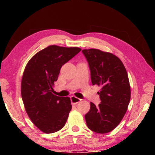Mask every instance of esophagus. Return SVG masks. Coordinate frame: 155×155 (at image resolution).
I'll list each match as a JSON object with an SVG mask.
<instances>
[{
    "instance_id": "1",
    "label": "esophagus",
    "mask_w": 155,
    "mask_h": 155,
    "mask_svg": "<svg viewBox=\"0 0 155 155\" xmlns=\"http://www.w3.org/2000/svg\"><path fill=\"white\" fill-rule=\"evenodd\" d=\"M70 99H71L72 103L74 104H77V103H79V102L81 101L80 98H77V97H76L74 96H71V98H70Z\"/></svg>"
}]
</instances>
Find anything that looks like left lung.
Here are the masks:
<instances>
[{
  "instance_id": "obj_1",
  "label": "left lung",
  "mask_w": 155,
  "mask_h": 155,
  "mask_svg": "<svg viewBox=\"0 0 155 155\" xmlns=\"http://www.w3.org/2000/svg\"><path fill=\"white\" fill-rule=\"evenodd\" d=\"M91 72L92 85L101 86V103H90L85 118L87 127L98 133H107L117 127L127 111L130 87L124 64L118 57L98 49H84Z\"/></svg>"
}]
</instances>
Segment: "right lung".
I'll list each match as a JSON object with an SVG mask.
<instances>
[{
	"label": "right lung",
	"mask_w": 155,
	"mask_h": 155,
	"mask_svg": "<svg viewBox=\"0 0 155 155\" xmlns=\"http://www.w3.org/2000/svg\"><path fill=\"white\" fill-rule=\"evenodd\" d=\"M81 51L78 47L51 45L36 53L26 65L21 82V95L26 112L41 131L61 130L72 109L69 97L52 93L63 65Z\"/></svg>",
	"instance_id": "obj_1"
}]
</instances>
